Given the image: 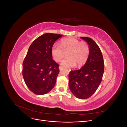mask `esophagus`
<instances>
[{
    "label": "esophagus",
    "mask_w": 127,
    "mask_h": 127,
    "mask_svg": "<svg viewBox=\"0 0 127 127\" xmlns=\"http://www.w3.org/2000/svg\"><path fill=\"white\" fill-rule=\"evenodd\" d=\"M59 70H60V71L62 70V69H63V67H62V66H59Z\"/></svg>",
    "instance_id": "esophagus-1"
}]
</instances>
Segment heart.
<instances>
[{
    "instance_id": "heart-1",
    "label": "heart",
    "mask_w": 127,
    "mask_h": 127,
    "mask_svg": "<svg viewBox=\"0 0 127 127\" xmlns=\"http://www.w3.org/2000/svg\"><path fill=\"white\" fill-rule=\"evenodd\" d=\"M67 53V58L62 60L64 67H72L76 64L80 67L86 63L89 56L90 49L85 42H80L74 38H65L61 40L60 45L54 44L51 54L54 60L59 62Z\"/></svg>"
}]
</instances>
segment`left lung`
Here are the masks:
<instances>
[{
	"mask_svg": "<svg viewBox=\"0 0 127 127\" xmlns=\"http://www.w3.org/2000/svg\"><path fill=\"white\" fill-rule=\"evenodd\" d=\"M80 38L89 45V56L80 69L70 71L69 74V87L77 98L85 99L91 97L100 85L104 64L101 50L95 41L88 37Z\"/></svg>",
	"mask_w": 127,
	"mask_h": 127,
	"instance_id": "1",
	"label": "left lung"
}]
</instances>
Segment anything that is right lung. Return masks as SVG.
Masks as SVG:
<instances>
[{"label": "right lung", "mask_w": 127, "mask_h": 127, "mask_svg": "<svg viewBox=\"0 0 127 127\" xmlns=\"http://www.w3.org/2000/svg\"><path fill=\"white\" fill-rule=\"evenodd\" d=\"M63 35L45 33L31 44L23 63V77L34 94L44 95L54 87L59 65L52 59V47Z\"/></svg>", "instance_id": "right-lung-1"}]
</instances>
